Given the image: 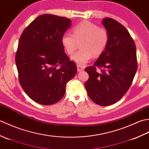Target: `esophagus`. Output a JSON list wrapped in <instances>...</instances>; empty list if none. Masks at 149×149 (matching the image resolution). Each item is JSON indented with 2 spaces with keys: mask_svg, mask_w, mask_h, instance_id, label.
I'll return each mask as SVG.
<instances>
[{
  "mask_svg": "<svg viewBox=\"0 0 149 149\" xmlns=\"http://www.w3.org/2000/svg\"><path fill=\"white\" fill-rule=\"evenodd\" d=\"M77 72H82V71L84 70V68L83 67V66L77 65Z\"/></svg>",
  "mask_w": 149,
  "mask_h": 149,
  "instance_id": "obj_1",
  "label": "esophagus"
}]
</instances>
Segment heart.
Masks as SVG:
<instances>
[{"mask_svg": "<svg viewBox=\"0 0 149 149\" xmlns=\"http://www.w3.org/2000/svg\"><path fill=\"white\" fill-rule=\"evenodd\" d=\"M61 45L65 51L72 54L80 43V50L71 57L72 61L79 66H84L92 56H99L106 49L108 43V34L103 28L88 21H83L72 28V34L65 33L61 36Z\"/></svg>", "mask_w": 149, "mask_h": 149, "instance_id": "b5f03b06", "label": "heart"}]
</instances>
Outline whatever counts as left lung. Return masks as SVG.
I'll use <instances>...</instances> for the list:
<instances>
[{"instance_id": "1", "label": "left lung", "mask_w": 149, "mask_h": 149, "mask_svg": "<svg viewBox=\"0 0 149 149\" xmlns=\"http://www.w3.org/2000/svg\"><path fill=\"white\" fill-rule=\"evenodd\" d=\"M108 43L93 66L85 68L89 79L85 88L91 100L109 106L121 99L130 88L137 70L136 45L126 28L113 18H103ZM95 67L102 68L100 72Z\"/></svg>"}]
</instances>
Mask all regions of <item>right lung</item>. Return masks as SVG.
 Listing matches in <instances>:
<instances>
[{
	"instance_id": "obj_1",
	"label": "right lung",
	"mask_w": 149,
	"mask_h": 149,
	"mask_svg": "<svg viewBox=\"0 0 149 149\" xmlns=\"http://www.w3.org/2000/svg\"><path fill=\"white\" fill-rule=\"evenodd\" d=\"M71 26L68 18L44 14L22 34L15 62L21 86L34 102L42 105L59 102L66 84L76 74V65L70 61L61 42Z\"/></svg>"
}]
</instances>
